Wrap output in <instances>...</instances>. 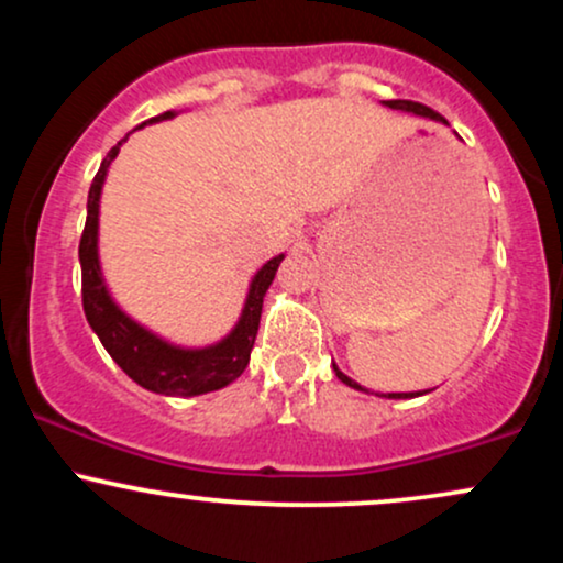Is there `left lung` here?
I'll use <instances>...</instances> for the list:
<instances>
[{
	"mask_svg": "<svg viewBox=\"0 0 563 563\" xmlns=\"http://www.w3.org/2000/svg\"><path fill=\"white\" fill-rule=\"evenodd\" d=\"M386 108H394V111H407V113H416V115H423V119H431V121H442V124H448V121L442 119L437 111H431V108L421 106V102H412V100H384ZM335 376H339L341 380H344L346 386H352V389H360V391H367L363 389V386L357 384V380H352L349 376H344V373L339 371V367L333 365ZM418 394V391H416ZM416 394H389V399H407V397H416Z\"/></svg>",
	"mask_w": 563,
	"mask_h": 563,
	"instance_id": "obj_1",
	"label": "left lung"
}]
</instances>
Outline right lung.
Wrapping results in <instances>:
<instances>
[{"label": "right lung", "instance_id": "obj_1", "mask_svg": "<svg viewBox=\"0 0 563 563\" xmlns=\"http://www.w3.org/2000/svg\"><path fill=\"white\" fill-rule=\"evenodd\" d=\"M174 119V111H166L145 124ZM140 124V129L145 126ZM129 140V134L119 145L111 147L97 169L92 187L87 198V224H84L81 243H79V262H81V301L84 314H87L89 328L102 341L106 352L111 354L113 363L126 373L134 384L142 389L166 394V397H198V394L217 391L228 386L245 371L254 349L256 331H260L262 301L267 288L273 286L277 267H280L283 254L269 260L260 273L254 275L245 296L241 320L235 328L217 344L203 349H185L174 346L161 335L142 328L137 320H132L113 296L108 294L106 277L100 269V256H97V228H100V192L106 185V174L111 161L119 156L121 145Z\"/></svg>", "mask_w": 563, "mask_h": 563}]
</instances>
